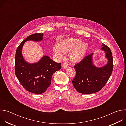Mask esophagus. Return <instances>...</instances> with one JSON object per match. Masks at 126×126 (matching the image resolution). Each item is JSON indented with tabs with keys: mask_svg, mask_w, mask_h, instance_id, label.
<instances>
[{
	"mask_svg": "<svg viewBox=\"0 0 126 126\" xmlns=\"http://www.w3.org/2000/svg\"><path fill=\"white\" fill-rule=\"evenodd\" d=\"M68 66V64L67 63H64L63 64V65H62V67H63V68H64V69L67 68Z\"/></svg>",
	"mask_w": 126,
	"mask_h": 126,
	"instance_id": "34e87169",
	"label": "esophagus"
}]
</instances>
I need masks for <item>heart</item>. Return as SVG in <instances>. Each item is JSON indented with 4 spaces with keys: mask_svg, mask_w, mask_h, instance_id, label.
Returning <instances> with one entry per match:
<instances>
[{
    "mask_svg": "<svg viewBox=\"0 0 126 126\" xmlns=\"http://www.w3.org/2000/svg\"><path fill=\"white\" fill-rule=\"evenodd\" d=\"M89 49L87 42L76 38H66L60 41L58 46L53 47V52L60 58H62L64 53H69L70 60L73 63H78L85 56Z\"/></svg>",
    "mask_w": 126,
    "mask_h": 126,
    "instance_id": "b5f03b06",
    "label": "heart"
}]
</instances>
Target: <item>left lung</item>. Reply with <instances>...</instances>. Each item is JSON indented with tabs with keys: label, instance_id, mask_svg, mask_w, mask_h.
<instances>
[{
	"label": "left lung",
	"instance_id": "8db88e82",
	"mask_svg": "<svg viewBox=\"0 0 126 126\" xmlns=\"http://www.w3.org/2000/svg\"><path fill=\"white\" fill-rule=\"evenodd\" d=\"M101 50L108 59L106 65L97 67L93 62V53L86 56L74 66L76 76L72 80L73 85L79 93L92 94L98 92L104 87L111 76L113 69L112 52L105 44H102Z\"/></svg>",
	"mask_w": 126,
	"mask_h": 126
}]
</instances>
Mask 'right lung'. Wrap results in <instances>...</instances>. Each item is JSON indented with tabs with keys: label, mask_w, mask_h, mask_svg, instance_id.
I'll use <instances>...</instances> for the list:
<instances>
[{
	"label": "right lung",
	"mask_w": 126,
	"mask_h": 126,
	"mask_svg": "<svg viewBox=\"0 0 126 126\" xmlns=\"http://www.w3.org/2000/svg\"><path fill=\"white\" fill-rule=\"evenodd\" d=\"M43 33L29 35L17 47L15 54V73L23 88L34 94H42L51 83L52 75L61 69V64L53 61L48 56H44L36 63H29L24 59L22 49L27 41L40 42L43 40Z\"/></svg>",
	"instance_id": "add662e5"
}]
</instances>
